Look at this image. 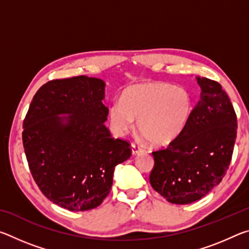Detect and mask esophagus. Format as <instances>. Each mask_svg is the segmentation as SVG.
<instances>
[{"mask_svg":"<svg viewBox=\"0 0 249 249\" xmlns=\"http://www.w3.org/2000/svg\"><path fill=\"white\" fill-rule=\"evenodd\" d=\"M141 153H142V149L141 148V146H138L136 144H132V154L133 155H140Z\"/></svg>","mask_w":249,"mask_h":249,"instance_id":"1","label":"esophagus"}]
</instances>
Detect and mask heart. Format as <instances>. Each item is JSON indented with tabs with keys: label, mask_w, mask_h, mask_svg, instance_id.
I'll return each mask as SVG.
<instances>
[{
	"label": "heart",
	"mask_w": 249,
	"mask_h": 249,
	"mask_svg": "<svg viewBox=\"0 0 249 249\" xmlns=\"http://www.w3.org/2000/svg\"><path fill=\"white\" fill-rule=\"evenodd\" d=\"M195 99L187 88L165 82H146L126 89L122 100L111 104L112 128L122 136L132 130L135 120L140 132L155 147H166L190 124Z\"/></svg>",
	"instance_id": "b5f03b06"
}]
</instances>
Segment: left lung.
Listing matches in <instances>:
<instances>
[{
	"label": "left lung",
	"instance_id": "8db88e82",
	"mask_svg": "<svg viewBox=\"0 0 249 249\" xmlns=\"http://www.w3.org/2000/svg\"><path fill=\"white\" fill-rule=\"evenodd\" d=\"M201 88L190 124L166 149L154 151L151 187L175 204L200 200L221 182L233 155L237 119L222 86L196 77Z\"/></svg>",
	"mask_w": 249,
	"mask_h": 249
}]
</instances>
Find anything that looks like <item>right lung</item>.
Wrapping results in <instances>:
<instances>
[{
	"label": "right lung",
	"instance_id": "right-lung-1",
	"mask_svg": "<svg viewBox=\"0 0 249 249\" xmlns=\"http://www.w3.org/2000/svg\"><path fill=\"white\" fill-rule=\"evenodd\" d=\"M105 82L79 75L53 80L34 95L23 123L29 170L43 195L69 211H88L111 191L129 142L105 127ZM64 115V117H60Z\"/></svg>",
	"mask_w": 249,
	"mask_h": 249
}]
</instances>
